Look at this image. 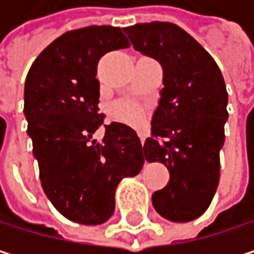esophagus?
<instances>
[{
    "label": "esophagus",
    "mask_w": 254,
    "mask_h": 254,
    "mask_svg": "<svg viewBox=\"0 0 254 254\" xmlns=\"http://www.w3.org/2000/svg\"><path fill=\"white\" fill-rule=\"evenodd\" d=\"M139 139H141V144L144 145V141H145V135L142 132H139Z\"/></svg>",
    "instance_id": "34e87169"
}]
</instances>
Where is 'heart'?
Instances as JSON below:
<instances>
[{
  "label": "heart",
  "mask_w": 254,
  "mask_h": 254,
  "mask_svg": "<svg viewBox=\"0 0 254 254\" xmlns=\"http://www.w3.org/2000/svg\"><path fill=\"white\" fill-rule=\"evenodd\" d=\"M112 116L129 125H141L147 118V110L142 104L132 100H119L112 106Z\"/></svg>",
  "instance_id": "1"
}]
</instances>
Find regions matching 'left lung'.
<instances>
[{"instance_id": "left-lung-1", "label": "left lung", "mask_w": 254, "mask_h": 254, "mask_svg": "<svg viewBox=\"0 0 254 254\" xmlns=\"http://www.w3.org/2000/svg\"><path fill=\"white\" fill-rule=\"evenodd\" d=\"M133 47L163 66L162 98L151 136L142 153L162 162L169 182L153 194V206L172 222L201 216L221 177L219 153L225 141L228 92L213 57L182 27L151 22L124 29Z\"/></svg>"}]
</instances>
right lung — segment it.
I'll list each match as a JSON object with an SVG mask.
<instances>
[{"label": "right lung", "mask_w": 254, "mask_h": 254, "mask_svg": "<svg viewBox=\"0 0 254 254\" xmlns=\"http://www.w3.org/2000/svg\"><path fill=\"white\" fill-rule=\"evenodd\" d=\"M129 45L116 26L73 29L53 41L26 76L23 112L41 185L53 206L77 224L106 222L115 212L118 184L144 165L141 141L127 125L113 122L101 142L92 138L104 119L98 62Z\"/></svg>", "instance_id": "obj_1"}]
</instances>
